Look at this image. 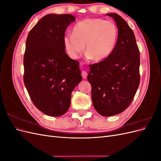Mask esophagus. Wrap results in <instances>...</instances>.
<instances>
[{
	"label": "esophagus",
	"mask_w": 161,
	"mask_h": 161,
	"mask_svg": "<svg viewBox=\"0 0 161 161\" xmlns=\"http://www.w3.org/2000/svg\"><path fill=\"white\" fill-rule=\"evenodd\" d=\"M81 75H82V78H83V79H86V76H87V72H86V71L82 70V72H81Z\"/></svg>",
	"instance_id": "esophagus-1"
}]
</instances>
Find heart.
<instances>
[{"mask_svg": "<svg viewBox=\"0 0 161 161\" xmlns=\"http://www.w3.org/2000/svg\"><path fill=\"white\" fill-rule=\"evenodd\" d=\"M118 30L115 24L99 18H89L77 23L73 33H68L63 38L66 50L77 58L85 49L86 55L94 61L108 58L115 47Z\"/></svg>", "mask_w": 161, "mask_h": 161, "instance_id": "1", "label": "heart"}]
</instances>
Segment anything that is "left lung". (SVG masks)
Masks as SVG:
<instances>
[{"label":"left lung","mask_w":161,"mask_h":161,"mask_svg":"<svg viewBox=\"0 0 161 161\" xmlns=\"http://www.w3.org/2000/svg\"><path fill=\"white\" fill-rule=\"evenodd\" d=\"M118 28L114 51L103 60L89 64L87 79L96 111L104 117L121 113L134 99L140 85V51L134 33L124 19L108 13Z\"/></svg>","instance_id":"1"}]
</instances>
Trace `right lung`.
Returning a JSON list of instances; mask_svg holds the SVG:
<instances>
[{
    "label": "right lung",
    "mask_w": 161,
    "mask_h": 161,
    "mask_svg": "<svg viewBox=\"0 0 161 161\" xmlns=\"http://www.w3.org/2000/svg\"><path fill=\"white\" fill-rule=\"evenodd\" d=\"M75 21L70 14H50L29 33L24 53L23 81L36 108L47 115L66 114L71 93L82 80L79 62L65 51L63 38Z\"/></svg>",
    "instance_id": "add662e5"
}]
</instances>
